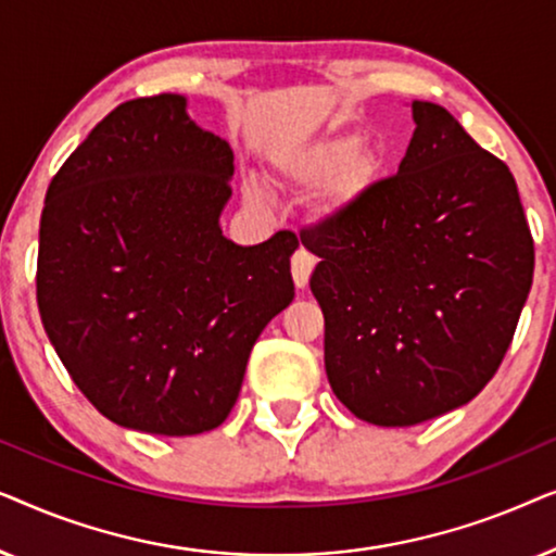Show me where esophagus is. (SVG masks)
Here are the masks:
<instances>
[{"instance_id":"34e87169","label":"esophagus","mask_w":556,"mask_h":556,"mask_svg":"<svg viewBox=\"0 0 556 556\" xmlns=\"http://www.w3.org/2000/svg\"><path fill=\"white\" fill-rule=\"evenodd\" d=\"M316 268V257L308 253L306 248H299L291 257V273H293V283L299 288H306L308 286V278L311 273Z\"/></svg>"}]
</instances>
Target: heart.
Instances as JSON below:
<instances>
[{
	"label": "heart",
	"mask_w": 556,
	"mask_h": 556,
	"mask_svg": "<svg viewBox=\"0 0 556 556\" xmlns=\"http://www.w3.org/2000/svg\"><path fill=\"white\" fill-rule=\"evenodd\" d=\"M356 151H359V139L356 136H329V139L314 141L303 149L288 151V154L278 156L276 162V181L288 189L314 187L318 181L329 179L331 174H337L340 166L346 163V167L343 165L345 169L321 194L324 215H337L367 185L369 159L364 154L354 157ZM245 200L253 207H261L263 194L257 192V187H248Z\"/></svg>",
	"instance_id": "b5f03b06"
}]
</instances>
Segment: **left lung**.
<instances>
[{
  "instance_id": "1",
  "label": "left lung",
  "mask_w": 556,
  "mask_h": 556,
  "mask_svg": "<svg viewBox=\"0 0 556 556\" xmlns=\"http://www.w3.org/2000/svg\"><path fill=\"white\" fill-rule=\"evenodd\" d=\"M413 118L397 174L301 235L321 257L311 293L331 390L382 428L473 400L504 362L534 278L508 166L443 105L413 101Z\"/></svg>"
}]
</instances>
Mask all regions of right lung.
I'll return each mask as SVG.
<instances>
[{"mask_svg":"<svg viewBox=\"0 0 556 556\" xmlns=\"http://www.w3.org/2000/svg\"><path fill=\"white\" fill-rule=\"evenodd\" d=\"M232 149L162 93L113 109L52 177L37 306L67 375L98 413L151 435L225 422L250 349L293 301L280 230L235 245L219 227Z\"/></svg>","mask_w":556,"mask_h":556,"instance_id":"right-lung-1","label":"right lung"}]
</instances>
